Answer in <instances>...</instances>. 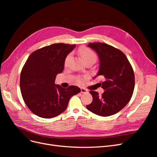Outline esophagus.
Segmentation results:
<instances>
[{
    "label": "esophagus",
    "mask_w": 157,
    "mask_h": 157,
    "mask_svg": "<svg viewBox=\"0 0 157 157\" xmlns=\"http://www.w3.org/2000/svg\"><path fill=\"white\" fill-rule=\"evenodd\" d=\"M80 90H81V93H82V94H86V93H88V90H87L86 89L83 88H80Z\"/></svg>",
    "instance_id": "1"
}]
</instances>
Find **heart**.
I'll use <instances>...</instances> for the list:
<instances>
[{
  "mask_svg": "<svg viewBox=\"0 0 157 157\" xmlns=\"http://www.w3.org/2000/svg\"><path fill=\"white\" fill-rule=\"evenodd\" d=\"M78 52L80 57H81V58L82 59V60L84 61V62H86V61H88L90 60H95V61L96 60L97 56L96 54H95L92 50L87 48V47H82V48H80L78 50ZM70 58H71V54H69L65 59V63H67V61H69ZM77 81L78 82H80L82 81V79L80 78H78Z\"/></svg>",
  "mask_w": 157,
  "mask_h": 157,
  "instance_id": "1",
  "label": "heart"
}]
</instances>
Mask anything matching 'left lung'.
<instances>
[{
	"label": "left lung",
	"mask_w": 157,
	"mask_h": 157,
	"mask_svg": "<svg viewBox=\"0 0 157 157\" xmlns=\"http://www.w3.org/2000/svg\"><path fill=\"white\" fill-rule=\"evenodd\" d=\"M88 46L96 52L99 65L97 75L103 78L100 86L101 96L90 91L93 101L86 105L88 110L101 117L115 115L130 101L135 86L134 73L125 54L120 50L101 42L90 43Z\"/></svg>",
	"instance_id": "1"
}]
</instances>
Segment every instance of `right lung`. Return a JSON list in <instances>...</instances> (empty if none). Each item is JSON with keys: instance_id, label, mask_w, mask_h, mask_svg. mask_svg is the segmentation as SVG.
I'll list each match as a JSON object with an SVG mask.
<instances>
[{"instance_id": "add662e5", "label": "right lung", "mask_w": 157, "mask_h": 157, "mask_svg": "<svg viewBox=\"0 0 157 157\" xmlns=\"http://www.w3.org/2000/svg\"><path fill=\"white\" fill-rule=\"evenodd\" d=\"M76 45L54 44L37 50L29 56L21 70L20 88L23 100L35 115L50 118L67 109L69 99L80 88H67L55 84L56 75L64 69L66 57Z\"/></svg>"}]
</instances>
